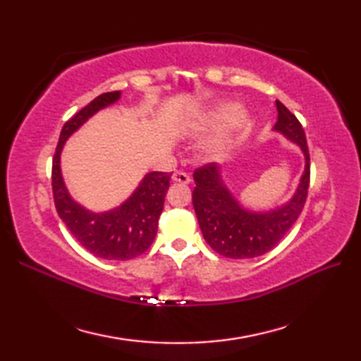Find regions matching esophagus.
Here are the masks:
<instances>
[{"instance_id": "1", "label": "esophagus", "mask_w": 361, "mask_h": 361, "mask_svg": "<svg viewBox=\"0 0 361 361\" xmlns=\"http://www.w3.org/2000/svg\"><path fill=\"white\" fill-rule=\"evenodd\" d=\"M172 180L173 181H176V183H183V185H188V183H190V176H189V173L188 172H185V171H176V172H173V175H172Z\"/></svg>"}]
</instances>
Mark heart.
I'll list each match as a JSON object with an SVG mask.
<instances>
[{
  "instance_id": "heart-1",
  "label": "heart",
  "mask_w": 361,
  "mask_h": 361,
  "mask_svg": "<svg viewBox=\"0 0 361 361\" xmlns=\"http://www.w3.org/2000/svg\"><path fill=\"white\" fill-rule=\"evenodd\" d=\"M237 113V106L234 104H221L216 106L212 111H209L202 121L203 127H217L220 124H224L228 119H231L235 116ZM245 124L243 118H237V126L242 127ZM225 147V140H217L211 144L212 150H221Z\"/></svg>"
}]
</instances>
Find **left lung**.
<instances>
[{"mask_svg":"<svg viewBox=\"0 0 361 361\" xmlns=\"http://www.w3.org/2000/svg\"><path fill=\"white\" fill-rule=\"evenodd\" d=\"M276 106L278 122L274 130L296 142L305 157L301 183L287 204L268 212L247 211L221 183L217 164H204L194 172L192 203L198 225L209 247L229 259L257 257L274 248L295 225L307 200L310 155L304 128L286 105L276 101Z\"/></svg>","mask_w":361,"mask_h":361,"instance_id":"8db88e82","label":"left lung"}]
</instances>
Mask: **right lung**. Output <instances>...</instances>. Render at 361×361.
Masks as SVG:
<instances>
[{"label": "right lung", "instance_id": "right-lung-1", "mask_svg": "<svg viewBox=\"0 0 361 361\" xmlns=\"http://www.w3.org/2000/svg\"><path fill=\"white\" fill-rule=\"evenodd\" d=\"M119 96V91L97 96L65 122L52 158L51 175L59 217L83 248L96 257L109 260H128L149 250L158 231V220L171 181V173L150 172L126 203L102 214L87 211L68 194L60 172V153L65 141L96 111L116 102Z\"/></svg>", "mask_w": 361, "mask_h": 361}]
</instances>
